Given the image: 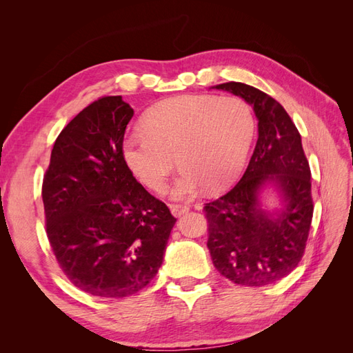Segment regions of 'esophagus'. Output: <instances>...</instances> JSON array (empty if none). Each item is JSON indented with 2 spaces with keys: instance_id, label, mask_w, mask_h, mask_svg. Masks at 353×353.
<instances>
[{
  "instance_id": "obj_1",
  "label": "esophagus",
  "mask_w": 353,
  "mask_h": 353,
  "mask_svg": "<svg viewBox=\"0 0 353 353\" xmlns=\"http://www.w3.org/2000/svg\"><path fill=\"white\" fill-rule=\"evenodd\" d=\"M169 209H170V212H172V215L175 218L183 216L184 213H187L190 210V208L184 206V205H169Z\"/></svg>"
}]
</instances>
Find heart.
Masks as SVG:
<instances>
[{
    "mask_svg": "<svg viewBox=\"0 0 353 353\" xmlns=\"http://www.w3.org/2000/svg\"><path fill=\"white\" fill-rule=\"evenodd\" d=\"M141 130L123 140L131 172L153 191H163L175 166L183 174L175 199L193 197L203 185L216 191L239 175L252 143L254 121L244 100L232 95H181L156 104Z\"/></svg>",
    "mask_w": 353,
    "mask_h": 353,
    "instance_id": "heart-1",
    "label": "heart"
}]
</instances>
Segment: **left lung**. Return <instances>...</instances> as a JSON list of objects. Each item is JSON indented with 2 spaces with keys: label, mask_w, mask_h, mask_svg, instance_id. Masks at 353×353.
Segmentation results:
<instances>
[{
  "label": "left lung",
  "mask_w": 353,
  "mask_h": 353,
  "mask_svg": "<svg viewBox=\"0 0 353 353\" xmlns=\"http://www.w3.org/2000/svg\"><path fill=\"white\" fill-rule=\"evenodd\" d=\"M216 90L241 97L258 119V141L244 175L227 194L206 203L208 248L215 268L230 281L262 287L284 279L301 262L311 228V169L302 138L283 105L241 82ZM274 185L281 208H263L260 194Z\"/></svg>",
  "instance_id": "8db88e82"
}]
</instances>
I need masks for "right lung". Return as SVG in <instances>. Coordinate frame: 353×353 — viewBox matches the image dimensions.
<instances>
[{
    "instance_id": "add662e5",
    "label": "right lung",
    "mask_w": 353,
    "mask_h": 353,
    "mask_svg": "<svg viewBox=\"0 0 353 353\" xmlns=\"http://www.w3.org/2000/svg\"><path fill=\"white\" fill-rule=\"evenodd\" d=\"M132 116L121 95L91 103L57 137L42 183L52 252L72 284L92 296L119 299L144 288L176 222L125 162Z\"/></svg>"
}]
</instances>
